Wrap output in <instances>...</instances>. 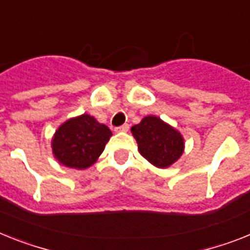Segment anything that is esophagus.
Here are the masks:
<instances>
[{
  "label": "esophagus",
  "instance_id": "34e87169",
  "mask_svg": "<svg viewBox=\"0 0 250 250\" xmlns=\"http://www.w3.org/2000/svg\"><path fill=\"white\" fill-rule=\"evenodd\" d=\"M128 129H129V125H119V127L114 128V131L116 132H127Z\"/></svg>",
  "mask_w": 250,
  "mask_h": 250
}]
</instances>
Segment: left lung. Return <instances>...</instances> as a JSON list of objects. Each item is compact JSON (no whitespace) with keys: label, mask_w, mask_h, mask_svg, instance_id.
<instances>
[{"label":"left lung","mask_w":250,"mask_h":250,"mask_svg":"<svg viewBox=\"0 0 250 250\" xmlns=\"http://www.w3.org/2000/svg\"><path fill=\"white\" fill-rule=\"evenodd\" d=\"M131 131L141 155L158 168L171 166L184 153L181 133L158 117H145Z\"/></svg>","instance_id":"1"}]
</instances>
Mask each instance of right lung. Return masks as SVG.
Returning <instances> with one entry per match:
<instances>
[{
	"label": "right lung",
	"instance_id": "1",
	"mask_svg": "<svg viewBox=\"0 0 250 250\" xmlns=\"http://www.w3.org/2000/svg\"><path fill=\"white\" fill-rule=\"evenodd\" d=\"M112 132L94 117L82 114L68 119L54 134L51 148L62 165L84 170L92 166L109 141Z\"/></svg>",
	"mask_w": 250,
	"mask_h": 250
}]
</instances>
